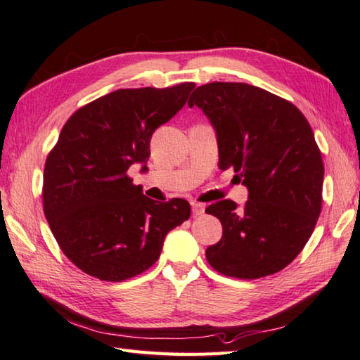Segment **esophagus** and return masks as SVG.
<instances>
[{
  "mask_svg": "<svg viewBox=\"0 0 360 360\" xmlns=\"http://www.w3.org/2000/svg\"><path fill=\"white\" fill-rule=\"evenodd\" d=\"M205 212V205L203 203H193V214L194 216H200Z\"/></svg>",
  "mask_w": 360,
  "mask_h": 360,
  "instance_id": "esophagus-1",
  "label": "esophagus"
}]
</instances>
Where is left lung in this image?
<instances>
[{"label":"left lung","mask_w":360,"mask_h":360,"mask_svg":"<svg viewBox=\"0 0 360 360\" xmlns=\"http://www.w3.org/2000/svg\"><path fill=\"white\" fill-rule=\"evenodd\" d=\"M188 105L214 127L219 167H233L248 189L242 208L225 199L205 210L224 230L205 252L210 266L239 280L280 272L303 250L321 211L325 167L309 122L292 102L240 82L202 85Z\"/></svg>","instance_id":"left-lung-1"}]
</instances>
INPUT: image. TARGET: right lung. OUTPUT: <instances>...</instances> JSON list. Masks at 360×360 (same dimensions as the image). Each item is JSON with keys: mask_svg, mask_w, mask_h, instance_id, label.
I'll list each match as a JSON object with an SVG mask.
<instances>
[{"mask_svg": "<svg viewBox=\"0 0 360 360\" xmlns=\"http://www.w3.org/2000/svg\"><path fill=\"white\" fill-rule=\"evenodd\" d=\"M194 82L124 88L76 110L49 152L43 211L65 256L102 281H124L160 258L166 234L188 221L186 200L155 202L129 169L150 157V138L186 104Z\"/></svg>", "mask_w": 360, "mask_h": 360, "instance_id": "obj_1", "label": "right lung"}]
</instances>
